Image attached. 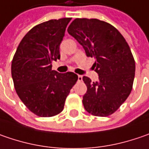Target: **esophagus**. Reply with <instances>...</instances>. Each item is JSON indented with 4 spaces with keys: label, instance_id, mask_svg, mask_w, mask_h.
I'll return each mask as SVG.
<instances>
[{
    "label": "esophagus",
    "instance_id": "34e87169",
    "mask_svg": "<svg viewBox=\"0 0 149 149\" xmlns=\"http://www.w3.org/2000/svg\"><path fill=\"white\" fill-rule=\"evenodd\" d=\"M77 80H78V81H82V76H81V75H78V77H77Z\"/></svg>",
    "mask_w": 149,
    "mask_h": 149
}]
</instances>
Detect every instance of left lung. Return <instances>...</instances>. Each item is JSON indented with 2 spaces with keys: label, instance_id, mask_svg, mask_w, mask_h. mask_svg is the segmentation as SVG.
<instances>
[{
  "label": "left lung",
  "instance_id": "left-lung-1",
  "mask_svg": "<svg viewBox=\"0 0 149 149\" xmlns=\"http://www.w3.org/2000/svg\"><path fill=\"white\" fill-rule=\"evenodd\" d=\"M68 31L82 46L87 56L95 58L98 80L82 77L87 87L82 99L86 111L97 117L113 114L133 88L135 61L128 44L113 26L97 19L77 18Z\"/></svg>",
  "mask_w": 149,
  "mask_h": 149
}]
</instances>
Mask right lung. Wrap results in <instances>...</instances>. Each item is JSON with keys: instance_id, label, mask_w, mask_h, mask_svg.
Segmentation results:
<instances>
[{"instance_id": "add662e5", "label": "right lung", "mask_w": 149, "mask_h": 149, "mask_svg": "<svg viewBox=\"0 0 149 149\" xmlns=\"http://www.w3.org/2000/svg\"><path fill=\"white\" fill-rule=\"evenodd\" d=\"M72 18L50 20L36 25L21 41L11 62V76L20 99L39 117H52L64 108L77 75L52 69L60 59L59 47Z\"/></svg>"}]
</instances>
